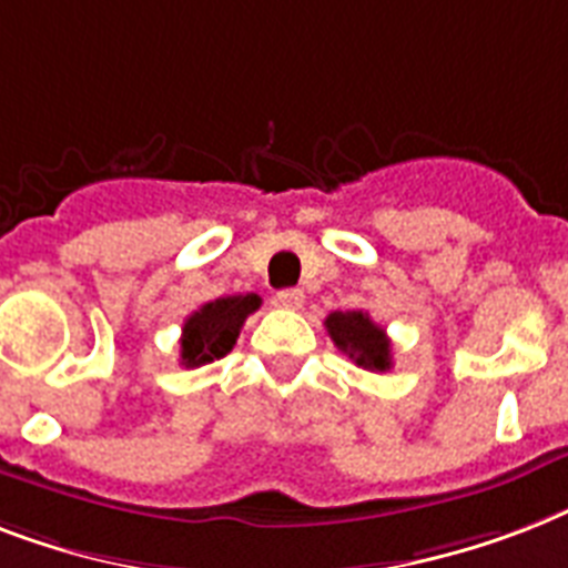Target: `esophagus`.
<instances>
[{
	"mask_svg": "<svg viewBox=\"0 0 568 568\" xmlns=\"http://www.w3.org/2000/svg\"><path fill=\"white\" fill-rule=\"evenodd\" d=\"M274 303L283 308H300L303 306V292L300 288H283V292H276Z\"/></svg>",
	"mask_w": 568,
	"mask_h": 568,
	"instance_id": "esophagus-1",
	"label": "esophagus"
}]
</instances>
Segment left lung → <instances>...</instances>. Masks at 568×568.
Returning a JSON list of instances; mask_svg holds the SVG:
<instances>
[{
    "label": "left lung",
    "mask_w": 568,
    "mask_h": 568,
    "mask_svg": "<svg viewBox=\"0 0 568 568\" xmlns=\"http://www.w3.org/2000/svg\"><path fill=\"white\" fill-rule=\"evenodd\" d=\"M326 332L341 353H347L364 371H390V338L382 326L371 321L367 312H332L326 317Z\"/></svg>",
    "instance_id": "8db88e82"
}]
</instances>
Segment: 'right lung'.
<instances>
[{
	"mask_svg": "<svg viewBox=\"0 0 568 568\" xmlns=\"http://www.w3.org/2000/svg\"><path fill=\"white\" fill-rule=\"evenodd\" d=\"M260 303V294H233L204 303L197 312H192L180 335V364L201 367L227 356L247 315H253Z\"/></svg>",
	"mask_w": 568,
	"mask_h": 568,
	"instance_id": "1",
	"label": "right lung"
}]
</instances>
